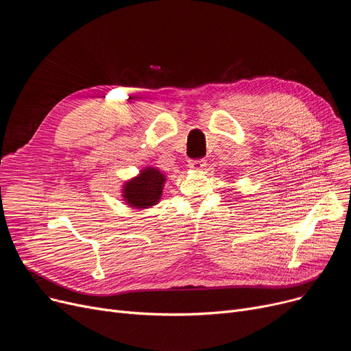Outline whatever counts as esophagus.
<instances>
[{"label":"esophagus","instance_id":"1","mask_svg":"<svg viewBox=\"0 0 351 351\" xmlns=\"http://www.w3.org/2000/svg\"><path fill=\"white\" fill-rule=\"evenodd\" d=\"M205 166H206V162H205V159H199V160H191V162H189V168H191L192 171H195V172H200V171H204V169H205Z\"/></svg>","mask_w":351,"mask_h":351}]
</instances>
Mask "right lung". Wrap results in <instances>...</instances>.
I'll return each instance as SVG.
<instances>
[{
	"mask_svg": "<svg viewBox=\"0 0 351 351\" xmlns=\"http://www.w3.org/2000/svg\"><path fill=\"white\" fill-rule=\"evenodd\" d=\"M166 176L154 166H146L128 179L121 189L125 205L134 209H149L159 204Z\"/></svg>",
	"mask_w": 351,
	"mask_h": 351,
	"instance_id": "obj_1",
	"label": "right lung"
}]
</instances>
